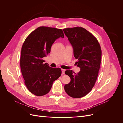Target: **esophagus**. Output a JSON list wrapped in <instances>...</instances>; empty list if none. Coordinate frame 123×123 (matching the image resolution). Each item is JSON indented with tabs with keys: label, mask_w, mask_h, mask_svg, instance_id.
<instances>
[{
	"label": "esophagus",
	"mask_w": 123,
	"mask_h": 123,
	"mask_svg": "<svg viewBox=\"0 0 123 123\" xmlns=\"http://www.w3.org/2000/svg\"><path fill=\"white\" fill-rule=\"evenodd\" d=\"M61 70H62V74H65V69H61Z\"/></svg>",
	"instance_id": "1"
}]
</instances>
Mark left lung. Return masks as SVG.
<instances>
[{"mask_svg": "<svg viewBox=\"0 0 123 123\" xmlns=\"http://www.w3.org/2000/svg\"><path fill=\"white\" fill-rule=\"evenodd\" d=\"M64 32L72 45L75 63L80 68L76 74L72 70L65 71L71 78L64 89L68 95L78 98L85 96L92 89L100 69L102 50L100 45L92 34L82 27L68 28Z\"/></svg>", "mask_w": 123, "mask_h": 123, "instance_id": "1", "label": "left lung"}]
</instances>
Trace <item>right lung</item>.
I'll use <instances>...</instances> for the list:
<instances>
[{
	"mask_svg": "<svg viewBox=\"0 0 123 123\" xmlns=\"http://www.w3.org/2000/svg\"><path fill=\"white\" fill-rule=\"evenodd\" d=\"M60 37H64L62 29L42 26L32 31L23 43L21 73L27 89L35 95L49 93L54 82L61 75V68L49 67L43 59L50 53L52 45Z\"/></svg>",
	"mask_w": 123,
	"mask_h": 123,
	"instance_id": "right-lung-1",
	"label": "right lung"
}]
</instances>
